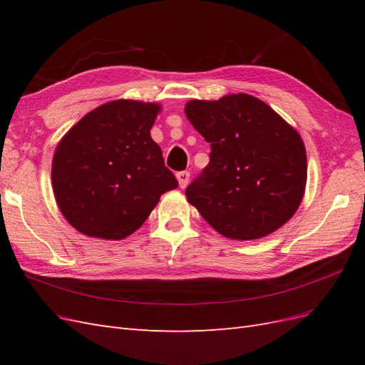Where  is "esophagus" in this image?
<instances>
[{
    "instance_id": "34e87169",
    "label": "esophagus",
    "mask_w": 365,
    "mask_h": 365,
    "mask_svg": "<svg viewBox=\"0 0 365 365\" xmlns=\"http://www.w3.org/2000/svg\"><path fill=\"white\" fill-rule=\"evenodd\" d=\"M176 178H178L181 189H184V187H187V184H189V181H190V172H187V170L178 172L176 173Z\"/></svg>"
}]
</instances>
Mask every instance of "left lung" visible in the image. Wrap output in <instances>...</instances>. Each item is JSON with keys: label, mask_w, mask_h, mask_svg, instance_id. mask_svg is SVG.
<instances>
[{"label": "left lung", "mask_w": 365, "mask_h": 365, "mask_svg": "<svg viewBox=\"0 0 365 365\" xmlns=\"http://www.w3.org/2000/svg\"><path fill=\"white\" fill-rule=\"evenodd\" d=\"M185 115L212 146L205 169L185 189L207 222L236 240L260 239L288 222L307 176L298 132L267 103L242 93L192 101Z\"/></svg>", "instance_id": "obj_1"}]
</instances>
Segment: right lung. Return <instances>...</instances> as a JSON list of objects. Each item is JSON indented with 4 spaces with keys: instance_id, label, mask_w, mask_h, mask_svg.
<instances>
[{
    "instance_id": "1",
    "label": "right lung",
    "mask_w": 365,
    "mask_h": 365,
    "mask_svg": "<svg viewBox=\"0 0 365 365\" xmlns=\"http://www.w3.org/2000/svg\"><path fill=\"white\" fill-rule=\"evenodd\" d=\"M158 111L155 103L109 102L61 140L53 157V192L81 233L123 239L143 225L163 193L178 187L150 137Z\"/></svg>"
}]
</instances>
